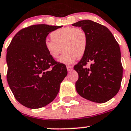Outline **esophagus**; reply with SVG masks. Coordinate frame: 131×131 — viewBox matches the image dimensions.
<instances>
[{"label":"esophagus","mask_w":131,"mask_h":131,"mask_svg":"<svg viewBox=\"0 0 131 131\" xmlns=\"http://www.w3.org/2000/svg\"><path fill=\"white\" fill-rule=\"evenodd\" d=\"M67 69L69 72L72 71L73 70V66H67Z\"/></svg>","instance_id":"obj_1"}]
</instances>
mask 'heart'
<instances>
[{"mask_svg":"<svg viewBox=\"0 0 131 131\" xmlns=\"http://www.w3.org/2000/svg\"><path fill=\"white\" fill-rule=\"evenodd\" d=\"M52 40H46L44 46L49 56L56 59L64 52L59 62L65 64L74 62L86 53L89 39L87 32L82 28L74 27H62L50 34Z\"/></svg>","mask_w":131,"mask_h":131,"instance_id":"heart-1","label":"heart"}]
</instances>
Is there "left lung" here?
Segmentation results:
<instances>
[{
    "label": "left lung",
    "instance_id": "left-lung-1",
    "mask_svg": "<svg viewBox=\"0 0 131 131\" xmlns=\"http://www.w3.org/2000/svg\"><path fill=\"white\" fill-rule=\"evenodd\" d=\"M72 26L81 27L89 39L86 53L74 67L79 74L77 93L89 101L104 103L121 88L123 68L119 43L106 27L94 21L80 20Z\"/></svg>",
    "mask_w": 131,
    "mask_h": 131
}]
</instances>
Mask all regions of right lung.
<instances>
[{
  "label": "right lung",
  "instance_id": "add662e5",
  "mask_svg": "<svg viewBox=\"0 0 131 131\" xmlns=\"http://www.w3.org/2000/svg\"><path fill=\"white\" fill-rule=\"evenodd\" d=\"M62 26L33 25L19 31L7 50V79L17 101L30 109L43 107L53 101L67 74L44 46L50 32Z\"/></svg>",
  "mask_w": 131,
  "mask_h": 131
}]
</instances>
